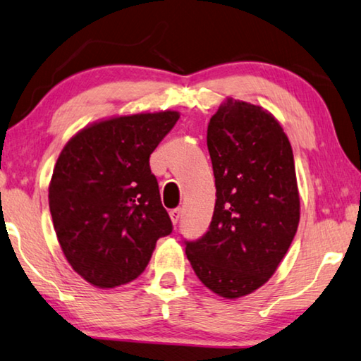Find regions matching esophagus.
<instances>
[{
	"label": "esophagus",
	"instance_id": "1",
	"mask_svg": "<svg viewBox=\"0 0 361 361\" xmlns=\"http://www.w3.org/2000/svg\"><path fill=\"white\" fill-rule=\"evenodd\" d=\"M180 214H182L180 208H176V209H171V211H169V217H171V221H173L174 226H176L177 222H179V219H180Z\"/></svg>",
	"mask_w": 361,
	"mask_h": 361
}]
</instances>
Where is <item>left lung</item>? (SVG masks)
<instances>
[{
    "mask_svg": "<svg viewBox=\"0 0 361 361\" xmlns=\"http://www.w3.org/2000/svg\"><path fill=\"white\" fill-rule=\"evenodd\" d=\"M206 139L214 214L202 238L185 241V254L206 288L238 299L269 281L298 232L293 149L274 115L232 97L211 116Z\"/></svg>",
    "mask_w": 361,
    "mask_h": 361,
    "instance_id": "8db88e82",
    "label": "left lung"
}]
</instances>
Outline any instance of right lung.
<instances>
[{
    "instance_id": "add662e5",
    "label": "right lung",
    "mask_w": 361,
    "mask_h": 361,
    "mask_svg": "<svg viewBox=\"0 0 361 361\" xmlns=\"http://www.w3.org/2000/svg\"><path fill=\"white\" fill-rule=\"evenodd\" d=\"M177 120L174 110L109 118L76 133L59 155L52 224L68 264L91 285L135 280L157 240L173 232L149 159Z\"/></svg>"
}]
</instances>
